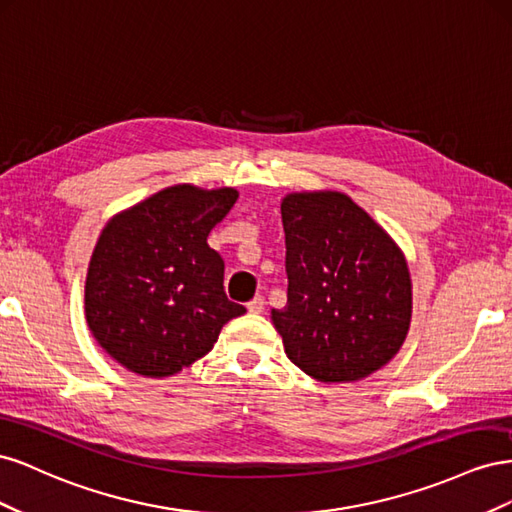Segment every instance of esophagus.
<instances>
[{"instance_id": "obj_1", "label": "esophagus", "mask_w": 512, "mask_h": 512, "mask_svg": "<svg viewBox=\"0 0 512 512\" xmlns=\"http://www.w3.org/2000/svg\"><path fill=\"white\" fill-rule=\"evenodd\" d=\"M262 309H265V299H262L260 294H258V297H254L250 303H247V312H250V314H262Z\"/></svg>"}]
</instances>
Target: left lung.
<instances>
[{
  "instance_id": "left-lung-1",
  "label": "left lung",
  "mask_w": 512,
  "mask_h": 512,
  "mask_svg": "<svg viewBox=\"0 0 512 512\" xmlns=\"http://www.w3.org/2000/svg\"><path fill=\"white\" fill-rule=\"evenodd\" d=\"M288 303L271 309L288 359L318 382H356L389 363L412 320L401 247L335 190L282 198Z\"/></svg>"
}]
</instances>
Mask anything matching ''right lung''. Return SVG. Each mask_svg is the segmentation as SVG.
<instances>
[{
    "instance_id": "1",
    "label": "right lung",
    "mask_w": 512,
    "mask_h": 512,
    "mask_svg": "<svg viewBox=\"0 0 512 512\" xmlns=\"http://www.w3.org/2000/svg\"><path fill=\"white\" fill-rule=\"evenodd\" d=\"M235 188H164L115 213L85 280V318L100 348L145 378L175 376L245 314L226 299L224 260L211 228L237 203Z\"/></svg>"
}]
</instances>
